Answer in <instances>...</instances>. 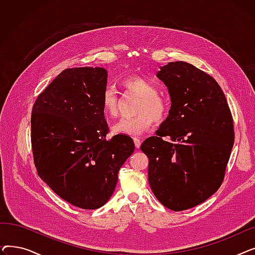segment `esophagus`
I'll return each instance as SVG.
<instances>
[{
    "instance_id": "esophagus-1",
    "label": "esophagus",
    "mask_w": 255,
    "mask_h": 255,
    "mask_svg": "<svg viewBox=\"0 0 255 255\" xmlns=\"http://www.w3.org/2000/svg\"><path fill=\"white\" fill-rule=\"evenodd\" d=\"M133 141H134L135 148H136V149H139V148H140V144H141V140H140L138 137H134V138H133Z\"/></svg>"
}]
</instances>
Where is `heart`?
<instances>
[{"instance_id":"1","label":"heart","mask_w":255,"mask_h":255,"mask_svg":"<svg viewBox=\"0 0 255 255\" xmlns=\"http://www.w3.org/2000/svg\"><path fill=\"white\" fill-rule=\"evenodd\" d=\"M122 87L140 97L134 118L122 119L114 125L113 131L119 135L138 136L151 129L153 121L161 123L168 114L167 100L158 94L157 87L144 77L138 75L126 76L121 82ZM102 110L105 116L115 118L118 115V99L112 88H106L101 98Z\"/></svg>"}]
</instances>
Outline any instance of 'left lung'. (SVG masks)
I'll list each match as a JSON object with an SVG mask.
<instances>
[{
  "label": "left lung",
  "instance_id": "8db88e82",
  "mask_svg": "<svg viewBox=\"0 0 255 255\" xmlns=\"http://www.w3.org/2000/svg\"><path fill=\"white\" fill-rule=\"evenodd\" d=\"M170 110L140 150L149 158L151 189L164 207L184 211L220 187L234 145L233 118L217 82L186 62L160 67Z\"/></svg>",
  "mask_w": 255,
  "mask_h": 255
}]
</instances>
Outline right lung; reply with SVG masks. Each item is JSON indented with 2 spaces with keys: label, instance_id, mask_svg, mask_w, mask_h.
Listing matches in <instances>:
<instances>
[{
  "label": "right lung",
  "instance_id": "obj_1",
  "mask_svg": "<svg viewBox=\"0 0 255 255\" xmlns=\"http://www.w3.org/2000/svg\"><path fill=\"white\" fill-rule=\"evenodd\" d=\"M107 71L78 67L62 71L36 99L31 140L38 176L67 203L98 209L113 195L118 173L134 152L128 135L106 139L101 98Z\"/></svg>",
  "mask_w": 255,
  "mask_h": 255
}]
</instances>
